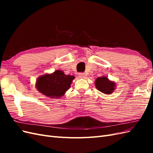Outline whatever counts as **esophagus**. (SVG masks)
I'll return each mask as SVG.
<instances>
[{"instance_id": "1", "label": "esophagus", "mask_w": 153, "mask_h": 153, "mask_svg": "<svg viewBox=\"0 0 153 153\" xmlns=\"http://www.w3.org/2000/svg\"><path fill=\"white\" fill-rule=\"evenodd\" d=\"M78 75H79V77H80V78H84L85 77V73H80L78 74Z\"/></svg>"}]
</instances>
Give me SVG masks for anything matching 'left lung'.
Masks as SVG:
<instances>
[{"instance_id":"1","label":"left lung","mask_w":153,"mask_h":153,"mask_svg":"<svg viewBox=\"0 0 153 153\" xmlns=\"http://www.w3.org/2000/svg\"><path fill=\"white\" fill-rule=\"evenodd\" d=\"M96 89L106 94H112L116 89L115 82L110 80L107 76H101L96 78L95 81Z\"/></svg>"}]
</instances>
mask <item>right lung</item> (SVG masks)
Masks as SVG:
<instances>
[{
  "label": "right lung",
  "instance_id": "obj_1",
  "mask_svg": "<svg viewBox=\"0 0 153 153\" xmlns=\"http://www.w3.org/2000/svg\"><path fill=\"white\" fill-rule=\"evenodd\" d=\"M75 76L66 75L61 70L45 74L38 78L36 87L41 94L51 98H61L69 89Z\"/></svg>",
  "mask_w": 153,
  "mask_h": 153
}]
</instances>
